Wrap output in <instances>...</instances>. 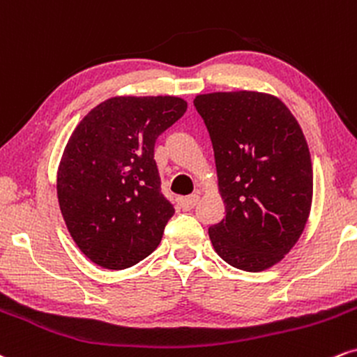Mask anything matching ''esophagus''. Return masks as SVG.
Instances as JSON below:
<instances>
[{
	"label": "esophagus",
	"mask_w": 357,
	"mask_h": 357,
	"mask_svg": "<svg viewBox=\"0 0 357 357\" xmlns=\"http://www.w3.org/2000/svg\"><path fill=\"white\" fill-rule=\"evenodd\" d=\"M197 202H199V195L182 197V199H180V207H182L183 211H190V208L195 207Z\"/></svg>",
	"instance_id": "obj_1"
}]
</instances>
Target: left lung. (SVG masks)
Wrapping results in <instances>:
<instances>
[{
    "label": "left lung",
    "instance_id": "obj_1",
    "mask_svg": "<svg viewBox=\"0 0 357 357\" xmlns=\"http://www.w3.org/2000/svg\"><path fill=\"white\" fill-rule=\"evenodd\" d=\"M211 135L225 217L208 229L232 267L261 272L299 241L312 204V162L303 130L278 96L261 91L197 95Z\"/></svg>",
    "mask_w": 357,
    "mask_h": 357
}]
</instances>
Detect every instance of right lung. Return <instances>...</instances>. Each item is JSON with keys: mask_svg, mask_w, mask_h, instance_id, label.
I'll return each instance as SVG.
<instances>
[{"mask_svg": "<svg viewBox=\"0 0 357 357\" xmlns=\"http://www.w3.org/2000/svg\"><path fill=\"white\" fill-rule=\"evenodd\" d=\"M187 112L178 96H113L71 133L56 175L60 211L78 249L103 269L144 261L175 208L160 192L158 135Z\"/></svg>", "mask_w": 357, "mask_h": 357, "instance_id": "add662e5", "label": "right lung"}]
</instances>
